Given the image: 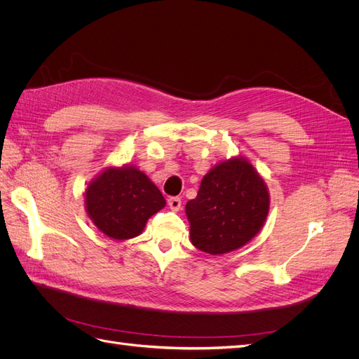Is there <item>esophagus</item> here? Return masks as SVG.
Instances as JSON below:
<instances>
[{
  "label": "esophagus",
  "mask_w": 359,
  "mask_h": 359,
  "mask_svg": "<svg viewBox=\"0 0 359 359\" xmlns=\"http://www.w3.org/2000/svg\"><path fill=\"white\" fill-rule=\"evenodd\" d=\"M168 205H169V208L172 210V211H180V208H181V199L180 198H169L168 199Z\"/></svg>",
  "instance_id": "1"
}]
</instances>
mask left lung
Returning a JSON list of instances; mask_svg holds the SVG:
<instances>
[{
	"instance_id": "obj_1",
	"label": "left lung",
	"mask_w": 359,
	"mask_h": 359,
	"mask_svg": "<svg viewBox=\"0 0 359 359\" xmlns=\"http://www.w3.org/2000/svg\"><path fill=\"white\" fill-rule=\"evenodd\" d=\"M269 211L264 178L244 157L215 165L201 181L186 214L191 244L210 255H224L252 241Z\"/></svg>"
}]
</instances>
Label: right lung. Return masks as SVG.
Segmentation results:
<instances>
[{
	"mask_svg": "<svg viewBox=\"0 0 359 359\" xmlns=\"http://www.w3.org/2000/svg\"><path fill=\"white\" fill-rule=\"evenodd\" d=\"M165 205L156 184L130 165L106 168L85 190L86 214L97 229L115 241L142 233L149 217Z\"/></svg>",
	"mask_w": 359,
	"mask_h": 359,
	"instance_id": "right-lung-1",
	"label": "right lung"
}]
</instances>
